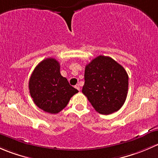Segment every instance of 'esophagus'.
Listing matches in <instances>:
<instances>
[{"label":"esophagus","instance_id":"esophagus-1","mask_svg":"<svg viewBox=\"0 0 158 158\" xmlns=\"http://www.w3.org/2000/svg\"><path fill=\"white\" fill-rule=\"evenodd\" d=\"M75 87H76V89H78V90H80V86H79V84H77V85H76V86H75Z\"/></svg>","mask_w":158,"mask_h":158}]
</instances>
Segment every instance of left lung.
I'll use <instances>...</instances> for the list:
<instances>
[{"instance_id":"1","label":"left lung","mask_w":158,"mask_h":158,"mask_svg":"<svg viewBox=\"0 0 158 158\" xmlns=\"http://www.w3.org/2000/svg\"><path fill=\"white\" fill-rule=\"evenodd\" d=\"M128 90V73L111 57L98 56L85 66L82 92L100 114L118 111L126 100Z\"/></svg>"}]
</instances>
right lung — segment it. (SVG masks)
Listing matches in <instances>:
<instances>
[{"mask_svg": "<svg viewBox=\"0 0 158 158\" xmlns=\"http://www.w3.org/2000/svg\"><path fill=\"white\" fill-rule=\"evenodd\" d=\"M59 62L47 58L36 66L29 81L30 93L37 107L51 114L62 111L79 91L60 74Z\"/></svg>", "mask_w": 158, "mask_h": 158, "instance_id": "right-lung-1", "label": "right lung"}]
</instances>
